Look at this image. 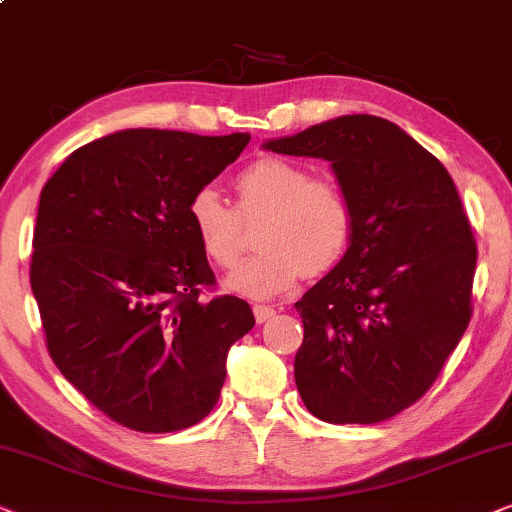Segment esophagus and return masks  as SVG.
I'll use <instances>...</instances> for the list:
<instances>
[{
    "instance_id": "obj_1",
    "label": "esophagus",
    "mask_w": 512,
    "mask_h": 512,
    "mask_svg": "<svg viewBox=\"0 0 512 512\" xmlns=\"http://www.w3.org/2000/svg\"><path fill=\"white\" fill-rule=\"evenodd\" d=\"M252 313H255V320L257 323H267L276 316V309L274 306H264V304H255L252 306Z\"/></svg>"
}]
</instances>
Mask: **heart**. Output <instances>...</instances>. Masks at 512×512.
<instances>
[{
  "instance_id": "heart-1",
  "label": "heart",
  "mask_w": 512,
  "mask_h": 512,
  "mask_svg": "<svg viewBox=\"0 0 512 512\" xmlns=\"http://www.w3.org/2000/svg\"><path fill=\"white\" fill-rule=\"evenodd\" d=\"M234 185L236 210L210 185L196 189L187 206L196 241L220 269H231L241 257V217L264 213L257 227L262 250L227 278L229 290L269 299L290 290L304 271L318 276L344 260L356 217L335 182L267 156L245 166Z\"/></svg>"
}]
</instances>
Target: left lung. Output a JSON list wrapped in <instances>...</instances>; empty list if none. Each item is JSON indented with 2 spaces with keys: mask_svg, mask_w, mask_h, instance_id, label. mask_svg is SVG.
<instances>
[{
  "mask_svg": "<svg viewBox=\"0 0 512 512\" xmlns=\"http://www.w3.org/2000/svg\"><path fill=\"white\" fill-rule=\"evenodd\" d=\"M264 149L330 161L356 217L344 260L295 304L297 391L330 424L391 419L433 386L473 316L478 245L452 175L372 114Z\"/></svg>",
  "mask_w": 512,
  "mask_h": 512,
  "instance_id": "left-lung-1",
  "label": "left lung"
}]
</instances>
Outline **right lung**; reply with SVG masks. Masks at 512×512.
Instances as JSON below:
<instances>
[{
	"instance_id": "obj_1",
	"label": "right lung",
	"mask_w": 512,
	"mask_h": 512,
	"mask_svg": "<svg viewBox=\"0 0 512 512\" xmlns=\"http://www.w3.org/2000/svg\"><path fill=\"white\" fill-rule=\"evenodd\" d=\"M250 142L128 128L67 156L39 196L30 285L53 363L140 433L199 424L255 316L220 295L187 206Z\"/></svg>"
}]
</instances>
